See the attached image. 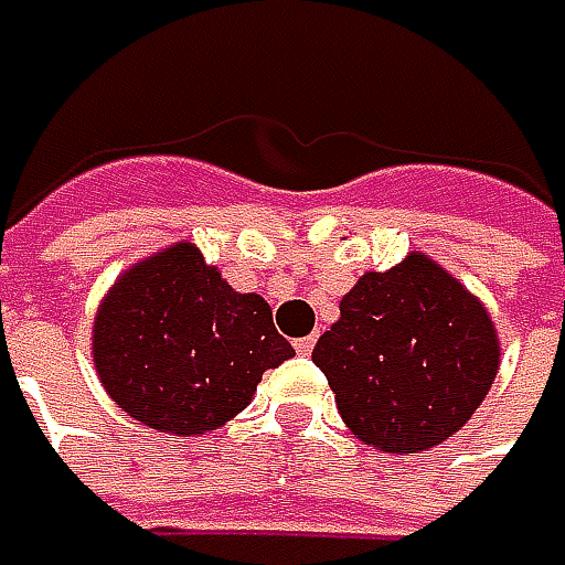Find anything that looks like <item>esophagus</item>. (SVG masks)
Returning <instances> with one entry per match:
<instances>
[{"mask_svg":"<svg viewBox=\"0 0 565 565\" xmlns=\"http://www.w3.org/2000/svg\"><path fill=\"white\" fill-rule=\"evenodd\" d=\"M311 350H315V337H298L296 353L298 355H311Z\"/></svg>","mask_w":565,"mask_h":565,"instance_id":"34e87169","label":"esophagus"}]
</instances>
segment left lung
Returning <instances> with one entry per match:
<instances>
[{
  "label": "left lung",
  "instance_id": "1",
  "mask_svg": "<svg viewBox=\"0 0 565 565\" xmlns=\"http://www.w3.org/2000/svg\"><path fill=\"white\" fill-rule=\"evenodd\" d=\"M311 359L359 441L416 455L455 436L483 404L499 337L480 298L413 250L355 282Z\"/></svg>",
  "mask_w": 565,
  "mask_h": 565
}]
</instances>
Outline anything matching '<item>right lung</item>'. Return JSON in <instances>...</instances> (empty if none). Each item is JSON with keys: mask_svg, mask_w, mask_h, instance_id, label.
<instances>
[{"mask_svg": "<svg viewBox=\"0 0 565 565\" xmlns=\"http://www.w3.org/2000/svg\"><path fill=\"white\" fill-rule=\"evenodd\" d=\"M296 350L254 292H235L178 241L129 267L100 301L92 359L104 391L142 426L203 436L250 404L267 369Z\"/></svg>", "mask_w": 565, "mask_h": 565, "instance_id": "1", "label": "right lung"}]
</instances>
